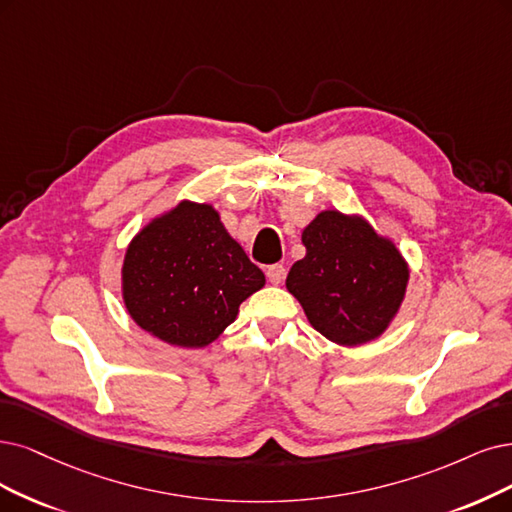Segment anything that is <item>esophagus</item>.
<instances>
[{
    "label": "esophagus",
    "mask_w": 512,
    "mask_h": 512,
    "mask_svg": "<svg viewBox=\"0 0 512 512\" xmlns=\"http://www.w3.org/2000/svg\"><path fill=\"white\" fill-rule=\"evenodd\" d=\"M266 274H268V280L272 282V285H280V282L285 280L287 270H285V266H280V263H274V266H268Z\"/></svg>",
    "instance_id": "obj_1"
}]
</instances>
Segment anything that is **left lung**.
<instances>
[{
  "label": "left lung",
  "mask_w": 512,
  "mask_h": 512,
  "mask_svg": "<svg viewBox=\"0 0 512 512\" xmlns=\"http://www.w3.org/2000/svg\"><path fill=\"white\" fill-rule=\"evenodd\" d=\"M301 242L306 257L289 270L287 291L308 323L348 348L384 335L401 312L411 276L394 240L363 215L327 208L304 227Z\"/></svg>",
  "instance_id": "obj_1"
}]
</instances>
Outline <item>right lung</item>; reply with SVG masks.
Listing matches in <instances>:
<instances>
[{
    "label": "right lung",
    "mask_w": 512,
    "mask_h": 512,
    "mask_svg": "<svg viewBox=\"0 0 512 512\" xmlns=\"http://www.w3.org/2000/svg\"><path fill=\"white\" fill-rule=\"evenodd\" d=\"M266 276L227 234L211 202L179 200L126 246L120 291L135 323L177 348H206Z\"/></svg>",
    "instance_id": "add662e5"
}]
</instances>
